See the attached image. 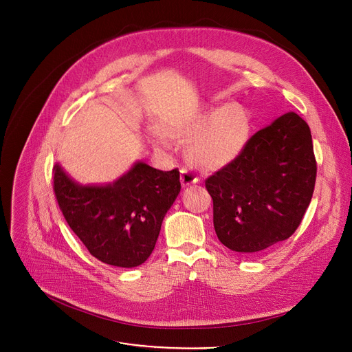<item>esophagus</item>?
<instances>
[{
	"mask_svg": "<svg viewBox=\"0 0 352 352\" xmlns=\"http://www.w3.org/2000/svg\"><path fill=\"white\" fill-rule=\"evenodd\" d=\"M198 181L199 179L194 173H191L187 168H181V186L182 187H188V186H191V184H197Z\"/></svg>",
	"mask_w": 352,
	"mask_h": 352,
	"instance_id": "34e87169",
	"label": "esophagus"
}]
</instances>
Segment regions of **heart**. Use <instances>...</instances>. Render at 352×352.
Returning <instances> with one entry per match:
<instances>
[{
  "label": "heart",
  "mask_w": 352,
  "mask_h": 352,
  "mask_svg": "<svg viewBox=\"0 0 352 352\" xmlns=\"http://www.w3.org/2000/svg\"><path fill=\"white\" fill-rule=\"evenodd\" d=\"M171 137L190 144L188 160L204 171H217L235 161L248 144L251 116L248 109L230 102L201 113L170 126ZM154 142L168 148L170 140L162 131H153Z\"/></svg>",
  "instance_id": "obj_1"
}]
</instances>
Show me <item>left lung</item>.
Listing matches in <instances>:
<instances>
[{
    "label": "left lung",
    "instance_id": "8db88e82",
    "mask_svg": "<svg viewBox=\"0 0 352 352\" xmlns=\"http://www.w3.org/2000/svg\"><path fill=\"white\" fill-rule=\"evenodd\" d=\"M317 177L308 124L287 113L255 133L244 151L206 181L214 228L227 248L255 254L301 224Z\"/></svg>",
    "mask_w": 352,
    "mask_h": 352
}]
</instances>
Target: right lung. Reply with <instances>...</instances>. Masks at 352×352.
Segmentation results:
<instances>
[{
  "label": "right lung",
  "instance_id": "obj_1",
  "mask_svg": "<svg viewBox=\"0 0 352 352\" xmlns=\"http://www.w3.org/2000/svg\"><path fill=\"white\" fill-rule=\"evenodd\" d=\"M179 191L177 168L165 173L142 161L104 186H82L54 165V192L69 228L92 256L114 267L146 261Z\"/></svg>",
  "mask_w": 352,
  "mask_h": 352
}]
</instances>
